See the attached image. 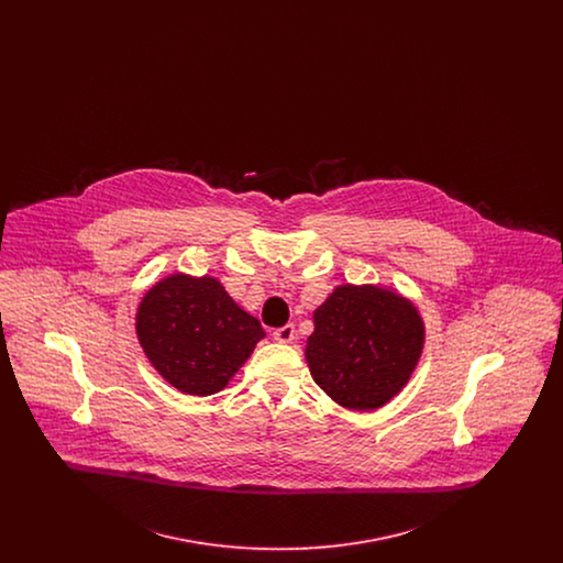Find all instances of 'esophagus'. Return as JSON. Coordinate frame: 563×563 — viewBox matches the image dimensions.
I'll return each instance as SVG.
<instances>
[{"label": "esophagus", "instance_id": "1", "mask_svg": "<svg viewBox=\"0 0 563 563\" xmlns=\"http://www.w3.org/2000/svg\"><path fill=\"white\" fill-rule=\"evenodd\" d=\"M274 340L276 342H280V344H289V342H294L295 340V327L294 324H285V327H278V329H274Z\"/></svg>", "mask_w": 563, "mask_h": 563}]
</instances>
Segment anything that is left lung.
I'll return each mask as SVG.
<instances>
[{
  "label": "left lung",
  "mask_w": 563,
  "mask_h": 563,
  "mask_svg": "<svg viewBox=\"0 0 563 563\" xmlns=\"http://www.w3.org/2000/svg\"><path fill=\"white\" fill-rule=\"evenodd\" d=\"M424 349L416 306L374 285H342L314 310L306 361L322 390L354 411L401 393Z\"/></svg>",
  "instance_id": "1"
}]
</instances>
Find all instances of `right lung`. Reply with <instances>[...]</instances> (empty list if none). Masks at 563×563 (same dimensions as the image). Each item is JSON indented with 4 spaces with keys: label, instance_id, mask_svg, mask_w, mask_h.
I'll return each mask as SVG.
<instances>
[{
    "label": "right lung",
    "instance_id": "right-lung-1",
    "mask_svg": "<svg viewBox=\"0 0 563 563\" xmlns=\"http://www.w3.org/2000/svg\"><path fill=\"white\" fill-rule=\"evenodd\" d=\"M264 335L260 321L211 276L173 274L136 310V338L150 363L177 390L196 397L223 390Z\"/></svg>",
    "mask_w": 563,
    "mask_h": 563
}]
</instances>
